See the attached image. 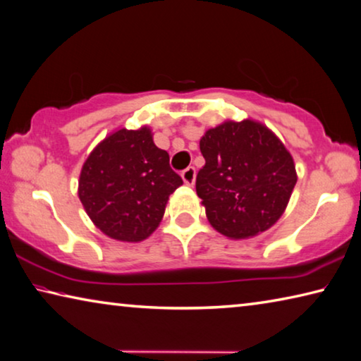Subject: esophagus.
Wrapping results in <instances>:
<instances>
[{
    "instance_id": "1",
    "label": "esophagus",
    "mask_w": 361,
    "mask_h": 361,
    "mask_svg": "<svg viewBox=\"0 0 361 361\" xmlns=\"http://www.w3.org/2000/svg\"><path fill=\"white\" fill-rule=\"evenodd\" d=\"M182 179H184V182L187 185H193L195 182V176H197V171H195L193 166H188L187 169L182 171Z\"/></svg>"
}]
</instances>
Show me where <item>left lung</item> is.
<instances>
[{
    "label": "left lung",
    "mask_w": 361,
    "mask_h": 361,
    "mask_svg": "<svg viewBox=\"0 0 361 361\" xmlns=\"http://www.w3.org/2000/svg\"><path fill=\"white\" fill-rule=\"evenodd\" d=\"M197 193L212 227L241 240L280 219L298 182L293 157L261 123L227 121L200 140Z\"/></svg>",
    "instance_id": "8db88e82"
}]
</instances>
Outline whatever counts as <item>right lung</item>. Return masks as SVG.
<instances>
[{
    "label": "right lung",
    "mask_w": 361,
    "mask_h": 361,
    "mask_svg": "<svg viewBox=\"0 0 361 361\" xmlns=\"http://www.w3.org/2000/svg\"><path fill=\"white\" fill-rule=\"evenodd\" d=\"M182 185L150 129H120L87 157L80 176L82 206L105 235L142 241L158 227L169 195Z\"/></svg>",
    "instance_id": "obj_1"
}]
</instances>
